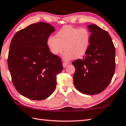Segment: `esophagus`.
<instances>
[{"instance_id": "34e87169", "label": "esophagus", "mask_w": 126, "mask_h": 126, "mask_svg": "<svg viewBox=\"0 0 126 126\" xmlns=\"http://www.w3.org/2000/svg\"><path fill=\"white\" fill-rule=\"evenodd\" d=\"M68 65V63H63V67L64 68H65V67H66V66H67Z\"/></svg>"}]
</instances>
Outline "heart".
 Returning <instances> with one entry per match:
<instances>
[{"instance_id":"obj_1","label":"heart","mask_w":126,"mask_h":126,"mask_svg":"<svg viewBox=\"0 0 126 126\" xmlns=\"http://www.w3.org/2000/svg\"><path fill=\"white\" fill-rule=\"evenodd\" d=\"M47 40V45L50 51L58 55L65 50L63 59L65 61L79 59L83 56L90 44L91 35L85 28H78L71 26H65L55 34Z\"/></svg>"}]
</instances>
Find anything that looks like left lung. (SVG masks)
Instances as JSON below:
<instances>
[{"label":"left lung","instance_id":"8db88e82","mask_svg":"<svg viewBox=\"0 0 126 126\" xmlns=\"http://www.w3.org/2000/svg\"><path fill=\"white\" fill-rule=\"evenodd\" d=\"M90 44L83 59L72 63L73 83L87 95L100 93L110 84L115 70V48L108 32L96 25H88Z\"/></svg>","mask_w":126,"mask_h":126}]
</instances>
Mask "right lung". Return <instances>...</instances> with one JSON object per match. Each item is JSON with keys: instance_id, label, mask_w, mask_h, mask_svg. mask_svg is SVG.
Returning <instances> with one entry per match:
<instances>
[{"instance_id": "obj_1", "label": "right lung", "mask_w": 126, "mask_h": 126, "mask_svg": "<svg viewBox=\"0 0 126 126\" xmlns=\"http://www.w3.org/2000/svg\"><path fill=\"white\" fill-rule=\"evenodd\" d=\"M55 28L40 22L18 31L11 40L8 63L12 81L19 93L34 100L53 93L56 75L63 70L61 59L51 53L47 40Z\"/></svg>"}]
</instances>
